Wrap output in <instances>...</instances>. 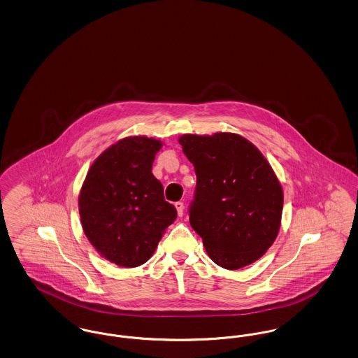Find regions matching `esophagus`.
Listing matches in <instances>:
<instances>
[{"label": "esophagus", "mask_w": 358, "mask_h": 358, "mask_svg": "<svg viewBox=\"0 0 358 358\" xmlns=\"http://www.w3.org/2000/svg\"><path fill=\"white\" fill-rule=\"evenodd\" d=\"M174 206H176V209H177V213H178V216L180 217H182V215H184V203H181V201H177L176 204H174Z\"/></svg>", "instance_id": "34e87169"}]
</instances>
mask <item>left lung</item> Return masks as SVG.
Masks as SVG:
<instances>
[{
  "label": "left lung",
  "mask_w": 358,
  "mask_h": 358,
  "mask_svg": "<svg viewBox=\"0 0 358 358\" xmlns=\"http://www.w3.org/2000/svg\"><path fill=\"white\" fill-rule=\"evenodd\" d=\"M197 184L189 222L222 268L256 262L278 236L283 190L264 155L234 133L180 136Z\"/></svg>",
  "instance_id": "obj_1"
}]
</instances>
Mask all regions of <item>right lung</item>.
<instances>
[{
	"mask_svg": "<svg viewBox=\"0 0 358 358\" xmlns=\"http://www.w3.org/2000/svg\"><path fill=\"white\" fill-rule=\"evenodd\" d=\"M161 148V141L148 136L120 139L94 161L80 189L85 236L103 257L120 267L146 263L177 217L152 173Z\"/></svg>",
	"mask_w": 358,
	"mask_h": 358,
	"instance_id": "add662e5",
	"label": "right lung"
}]
</instances>
